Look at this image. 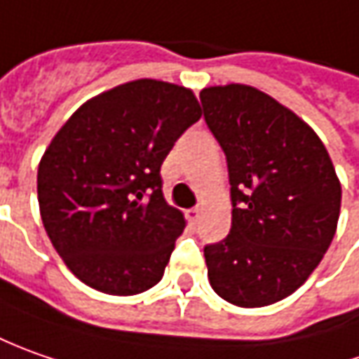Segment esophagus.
<instances>
[{
	"mask_svg": "<svg viewBox=\"0 0 359 359\" xmlns=\"http://www.w3.org/2000/svg\"><path fill=\"white\" fill-rule=\"evenodd\" d=\"M187 218H189L192 224H194V222H196V220L201 218V208H198V206H194V208H189V210H187Z\"/></svg>",
	"mask_w": 359,
	"mask_h": 359,
	"instance_id": "esophagus-1",
	"label": "esophagus"
}]
</instances>
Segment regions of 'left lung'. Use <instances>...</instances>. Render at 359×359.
<instances>
[{
  "instance_id": "obj_1",
  "label": "left lung",
  "mask_w": 359,
  "mask_h": 359,
  "mask_svg": "<svg viewBox=\"0 0 359 359\" xmlns=\"http://www.w3.org/2000/svg\"><path fill=\"white\" fill-rule=\"evenodd\" d=\"M229 165L232 226L204 246L212 290L241 308L280 302L320 264L336 234L341 187L302 118L248 85L201 91Z\"/></svg>"
}]
</instances>
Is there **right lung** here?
<instances>
[{
	"instance_id": "right-lung-1",
	"label": "right lung",
	"mask_w": 359,
	"mask_h": 359,
	"mask_svg": "<svg viewBox=\"0 0 359 359\" xmlns=\"http://www.w3.org/2000/svg\"><path fill=\"white\" fill-rule=\"evenodd\" d=\"M201 115L191 89L139 79L83 103L53 137L37 170L39 210L81 282L113 296L161 282L187 224L163 196L161 165Z\"/></svg>"
}]
</instances>
